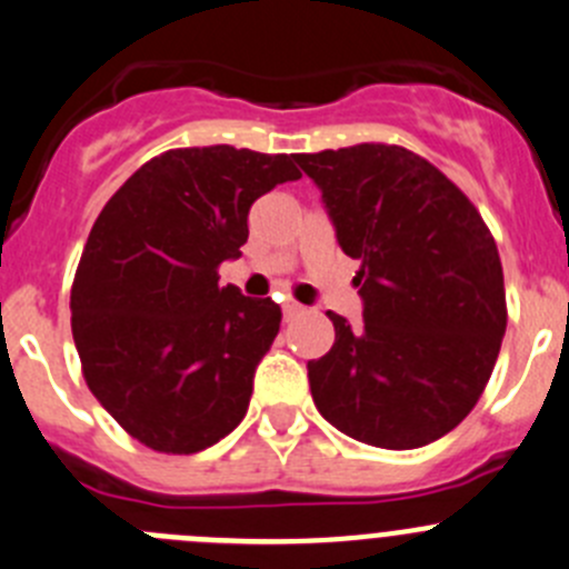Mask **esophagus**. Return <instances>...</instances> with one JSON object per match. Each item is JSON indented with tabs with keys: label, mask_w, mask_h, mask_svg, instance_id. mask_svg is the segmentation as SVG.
Segmentation results:
<instances>
[{
	"label": "esophagus",
	"mask_w": 569,
	"mask_h": 569,
	"mask_svg": "<svg viewBox=\"0 0 569 569\" xmlns=\"http://www.w3.org/2000/svg\"><path fill=\"white\" fill-rule=\"evenodd\" d=\"M300 313H306V308H302L300 302H297V300H286L283 302V317L286 319H297Z\"/></svg>",
	"instance_id": "esophagus-1"
}]
</instances>
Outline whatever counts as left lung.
I'll return each mask as SVG.
<instances>
[{
	"label": "left lung",
	"mask_w": 569,
	"mask_h": 569,
	"mask_svg": "<svg viewBox=\"0 0 569 569\" xmlns=\"http://www.w3.org/2000/svg\"><path fill=\"white\" fill-rule=\"evenodd\" d=\"M336 239L361 261L363 322L328 311L336 341L308 361L319 413L341 433L411 450L450 433L492 378L506 333L503 263L470 197L397 144L300 152Z\"/></svg>",
	"instance_id": "8db88e82"
}]
</instances>
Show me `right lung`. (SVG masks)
<instances>
[{"instance_id": "obj_1", "label": "right lung", "mask_w": 569, "mask_h": 569, "mask_svg": "<svg viewBox=\"0 0 569 569\" xmlns=\"http://www.w3.org/2000/svg\"><path fill=\"white\" fill-rule=\"evenodd\" d=\"M297 178L291 156L183 147L104 202L71 283V333L88 389L144 448L200 453L244 419L283 313L219 283V267L241 256L252 202Z\"/></svg>"}]
</instances>
